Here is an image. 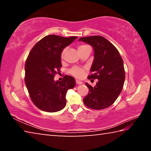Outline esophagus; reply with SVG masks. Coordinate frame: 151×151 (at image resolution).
<instances>
[{"label": "esophagus", "instance_id": "34e87169", "mask_svg": "<svg viewBox=\"0 0 151 151\" xmlns=\"http://www.w3.org/2000/svg\"><path fill=\"white\" fill-rule=\"evenodd\" d=\"M76 83L77 84V85H81V84H83V82L78 80H76Z\"/></svg>", "mask_w": 151, "mask_h": 151}]
</instances>
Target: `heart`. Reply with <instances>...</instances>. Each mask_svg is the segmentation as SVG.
Wrapping results in <instances>:
<instances>
[{"instance_id":"heart-1","label":"heart","mask_w":151,"mask_h":151,"mask_svg":"<svg viewBox=\"0 0 151 151\" xmlns=\"http://www.w3.org/2000/svg\"><path fill=\"white\" fill-rule=\"evenodd\" d=\"M86 47H88V46L86 45H78V50H81V49H83V48H85ZM66 50V48H63L62 51H61L60 57L62 58L64 57V56H65ZM84 73H85V70H84L83 68L78 67V66H74V67H73L71 69L69 70V73L70 74V75H72L73 76H75V77H76V78L82 77Z\"/></svg>"}]
</instances>
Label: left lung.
I'll return each mask as SVG.
<instances>
[{
  "label": "left lung",
  "instance_id": "left-lung-1",
  "mask_svg": "<svg viewBox=\"0 0 151 151\" xmlns=\"http://www.w3.org/2000/svg\"><path fill=\"white\" fill-rule=\"evenodd\" d=\"M78 40L93 47L94 58L88 79H98L96 86L85 83L88 94L83 99L88 108L101 110L111 106L121 94L125 79L122 58L116 48L101 36L82 37Z\"/></svg>",
  "mask_w": 151,
  "mask_h": 151
}]
</instances>
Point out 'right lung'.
<instances>
[{
	"label": "right lung",
	"mask_w": 151,
	"mask_h": 151,
	"mask_svg": "<svg viewBox=\"0 0 151 151\" xmlns=\"http://www.w3.org/2000/svg\"><path fill=\"white\" fill-rule=\"evenodd\" d=\"M46 36L32 47L25 63L24 81L35 105L43 111L55 112L65 108L66 94L75 86L73 76L65 75L62 81H55L62 66L60 53L76 39Z\"/></svg>",
	"instance_id": "add662e5"
}]
</instances>
